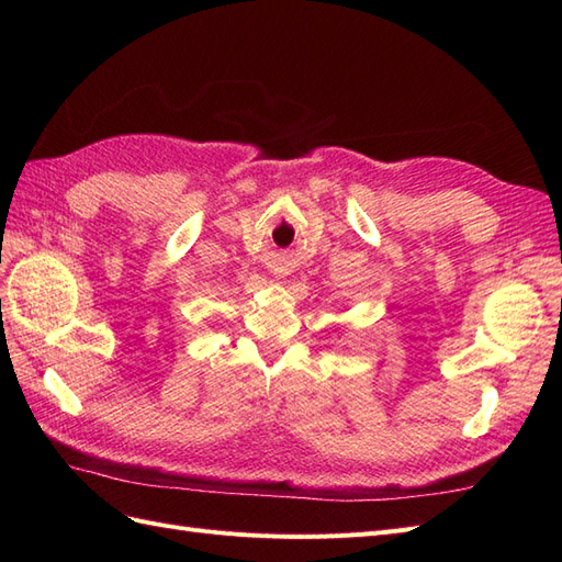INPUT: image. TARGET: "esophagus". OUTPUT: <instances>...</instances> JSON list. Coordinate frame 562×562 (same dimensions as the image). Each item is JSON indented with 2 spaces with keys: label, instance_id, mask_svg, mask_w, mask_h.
I'll use <instances>...</instances> for the list:
<instances>
[{
  "label": "esophagus",
  "instance_id": "obj_1",
  "mask_svg": "<svg viewBox=\"0 0 562 562\" xmlns=\"http://www.w3.org/2000/svg\"><path fill=\"white\" fill-rule=\"evenodd\" d=\"M285 274H288V271H283L281 267H274V277H277V279H283Z\"/></svg>",
  "mask_w": 562,
  "mask_h": 562
}]
</instances>
